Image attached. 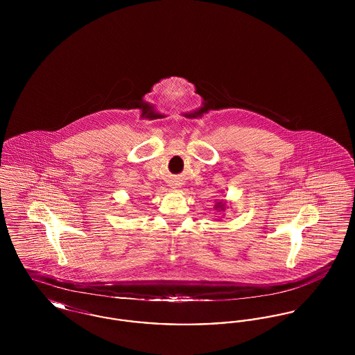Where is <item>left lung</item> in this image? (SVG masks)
<instances>
[{
  "label": "left lung",
  "mask_w": 355,
  "mask_h": 355,
  "mask_svg": "<svg viewBox=\"0 0 355 355\" xmlns=\"http://www.w3.org/2000/svg\"><path fill=\"white\" fill-rule=\"evenodd\" d=\"M216 206H217V207H220V210H223V206H225V205H222V203L218 202Z\"/></svg>",
  "instance_id": "left-lung-1"
}]
</instances>
